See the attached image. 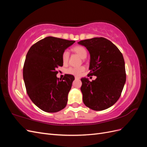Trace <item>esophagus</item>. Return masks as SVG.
Wrapping results in <instances>:
<instances>
[{
	"label": "esophagus",
	"instance_id": "1",
	"mask_svg": "<svg viewBox=\"0 0 147 147\" xmlns=\"http://www.w3.org/2000/svg\"><path fill=\"white\" fill-rule=\"evenodd\" d=\"M75 80H78V79H80V77H75Z\"/></svg>",
	"mask_w": 147,
	"mask_h": 147
}]
</instances>
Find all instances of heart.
I'll list each match as a JSON object with an SVG mask.
<instances>
[{"label": "heart", "mask_w": 147, "mask_h": 147, "mask_svg": "<svg viewBox=\"0 0 147 147\" xmlns=\"http://www.w3.org/2000/svg\"><path fill=\"white\" fill-rule=\"evenodd\" d=\"M72 51L77 54L82 59H85L87 56V50L85 47L82 45H77L73 47ZM69 58V53L68 51L65 50L62 55V61L64 64H65L67 63ZM85 68L84 66L79 67H69L67 69L65 70V72L70 75H75V76H79L84 71Z\"/></svg>", "instance_id": "b5f03b06"}]
</instances>
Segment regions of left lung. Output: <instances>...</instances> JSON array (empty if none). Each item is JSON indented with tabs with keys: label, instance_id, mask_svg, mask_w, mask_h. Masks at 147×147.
Listing matches in <instances>:
<instances>
[{
	"label": "left lung",
	"instance_id": "left-lung-1",
	"mask_svg": "<svg viewBox=\"0 0 147 147\" xmlns=\"http://www.w3.org/2000/svg\"><path fill=\"white\" fill-rule=\"evenodd\" d=\"M90 53L89 81L82 78L81 91L86 107L96 111L110 107L119 98L126 82V69L122 53L114 44L104 37H95L78 42Z\"/></svg>",
	"mask_w": 147,
	"mask_h": 147
}]
</instances>
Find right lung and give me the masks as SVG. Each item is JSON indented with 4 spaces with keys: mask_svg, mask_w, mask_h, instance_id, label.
Returning <instances> with one entry per match:
<instances>
[{
    "mask_svg": "<svg viewBox=\"0 0 147 147\" xmlns=\"http://www.w3.org/2000/svg\"><path fill=\"white\" fill-rule=\"evenodd\" d=\"M73 40L47 37L30 48L23 66V78L28 94L44 112L55 113L65 108L74 77H56V69L63 65L62 55Z\"/></svg>",
    "mask_w": 147,
    "mask_h": 147,
    "instance_id": "1",
    "label": "right lung"
}]
</instances>
